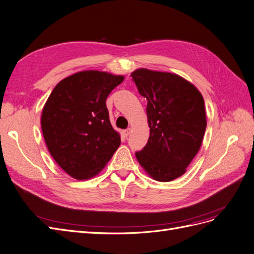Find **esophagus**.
Masks as SVG:
<instances>
[{"instance_id": "obj_1", "label": "esophagus", "mask_w": 254, "mask_h": 254, "mask_svg": "<svg viewBox=\"0 0 254 254\" xmlns=\"http://www.w3.org/2000/svg\"><path fill=\"white\" fill-rule=\"evenodd\" d=\"M123 134H124V136H128L129 134H130V129L128 128V129H125V130H123Z\"/></svg>"}]
</instances>
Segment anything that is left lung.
Wrapping results in <instances>:
<instances>
[{"mask_svg": "<svg viewBox=\"0 0 254 254\" xmlns=\"http://www.w3.org/2000/svg\"><path fill=\"white\" fill-rule=\"evenodd\" d=\"M131 76L148 101L150 127L136 159L154 180L173 181L186 172L202 145L207 126L204 99L194 85L178 74L141 68Z\"/></svg>", "mask_w": 254, "mask_h": 254, "instance_id": "obj_1", "label": "left lung"}]
</instances>
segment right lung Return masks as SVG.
I'll return each instance as SVG.
<instances>
[{"label":"right lung","mask_w":254,"mask_h":254,"mask_svg":"<svg viewBox=\"0 0 254 254\" xmlns=\"http://www.w3.org/2000/svg\"><path fill=\"white\" fill-rule=\"evenodd\" d=\"M123 81V75L86 70L64 78L50 93L42 112L43 135L51 156L70 177L97 176L119 148L106 100Z\"/></svg>","instance_id":"obj_1"}]
</instances>
